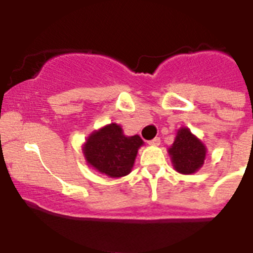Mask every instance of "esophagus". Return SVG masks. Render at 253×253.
<instances>
[{"label": "esophagus", "instance_id": "obj_1", "mask_svg": "<svg viewBox=\"0 0 253 253\" xmlns=\"http://www.w3.org/2000/svg\"><path fill=\"white\" fill-rule=\"evenodd\" d=\"M148 144H149V146H160L161 139H160V138H154V139L149 140Z\"/></svg>", "mask_w": 253, "mask_h": 253}]
</instances>
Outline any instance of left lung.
Masks as SVG:
<instances>
[{
  "instance_id": "left-lung-1",
  "label": "left lung",
  "mask_w": 253,
  "mask_h": 253,
  "mask_svg": "<svg viewBox=\"0 0 253 253\" xmlns=\"http://www.w3.org/2000/svg\"><path fill=\"white\" fill-rule=\"evenodd\" d=\"M172 166L178 173L193 175L202 169L207 157V146L189 128L177 130L172 146L169 148Z\"/></svg>"
}]
</instances>
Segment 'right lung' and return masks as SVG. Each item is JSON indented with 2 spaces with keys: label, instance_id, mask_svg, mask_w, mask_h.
<instances>
[{
  "label": "right lung",
  "instance_id": "1",
  "mask_svg": "<svg viewBox=\"0 0 253 253\" xmlns=\"http://www.w3.org/2000/svg\"><path fill=\"white\" fill-rule=\"evenodd\" d=\"M144 144L135 134L128 137L116 123L93 130L82 146L86 163L97 172L118 178L129 175L138 149Z\"/></svg>",
  "mask_w": 253,
  "mask_h": 253
}]
</instances>
